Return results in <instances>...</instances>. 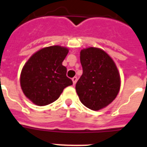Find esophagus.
I'll list each match as a JSON object with an SVG mask.
<instances>
[{"mask_svg": "<svg viewBox=\"0 0 147 147\" xmlns=\"http://www.w3.org/2000/svg\"><path fill=\"white\" fill-rule=\"evenodd\" d=\"M71 80H72V82H73V84L75 85V84H76V82H77V77L76 76L73 77Z\"/></svg>", "mask_w": 147, "mask_h": 147, "instance_id": "obj_1", "label": "esophagus"}]
</instances>
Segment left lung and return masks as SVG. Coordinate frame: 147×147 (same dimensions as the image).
I'll return each instance as SVG.
<instances>
[{
  "label": "left lung",
  "instance_id": "8db88e82",
  "mask_svg": "<svg viewBox=\"0 0 147 147\" xmlns=\"http://www.w3.org/2000/svg\"><path fill=\"white\" fill-rule=\"evenodd\" d=\"M82 75L76 85V93L86 107L99 111L112 102L120 90V74L111 57L97 47L80 51Z\"/></svg>",
  "mask_w": 147,
  "mask_h": 147
}]
</instances>
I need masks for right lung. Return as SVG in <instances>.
Here are the masks:
<instances>
[{"label":"right lung","mask_w":147,"mask_h":147,"mask_svg":"<svg viewBox=\"0 0 147 147\" xmlns=\"http://www.w3.org/2000/svg\"><path fill=\"white\" fill-rule=\"evenodd\" d=\"M68 49L51 46L40 49L29 57L22 69L20 85L27 98L38 106H45L59 98L65 87L72 85L62 65Z\"/></svg>","instance_id":"obj_1"}]
</instances>
